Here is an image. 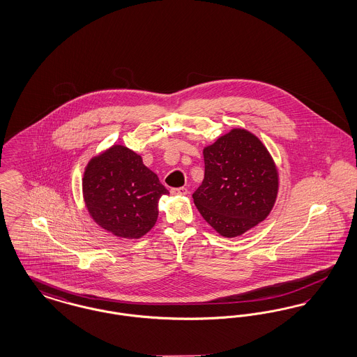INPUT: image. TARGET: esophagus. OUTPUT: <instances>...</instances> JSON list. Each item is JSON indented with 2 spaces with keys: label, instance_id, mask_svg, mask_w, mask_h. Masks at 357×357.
<instances>
[{
  "label": "esophagus",
  "instance_id": "1",
  "mask_svg": "<svg viewBox=\"0 0 357 357\" xmlns=\"http://www.w3.org/2000/svg\"><path fill=\"white\" fill-rule=\"evenodd\" d=\"M187 188L186 187H178V188H171V194L172 195H186Z\"/></svg>",
  "mask_w": 357,
  "mask_h": 357
}]
</instances>
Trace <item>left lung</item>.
Masks as SVG:
<instances>
[{"mask_svg": "<svg viewBox=\"0 0 357 357\" xmlns=\"http://www.w3.org/2000/svg\"><path fill=\"white\" fill-rule=\"evenodd\" d=\"M204 179L194 204L222 237L234 238L264 221L278 194V171L262 142L233 128L204 149Z\"/></svg>", "mask_w": 357, "mask_h": 357, "instance_id": "8db88e82", "label": "left lung"}]
</instances>
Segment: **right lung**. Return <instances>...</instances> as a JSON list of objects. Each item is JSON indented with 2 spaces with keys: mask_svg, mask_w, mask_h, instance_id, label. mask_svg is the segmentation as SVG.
I'll list each match as a JSON object with an SVG mask.
<instances>
[{
  "mask_svg": "<svg viewBox=\"0 0 357 357\" xmlns=\"http://www.w3.org/2000/svg\"><path fill=\"white\" fill-rule=\"evenodd\" d=\"M166 194L169 190L143 165L142 156L121 144L93 156L85 166V207L93 221L116 237L147 234L158 220V202Z\"/></svg>",
  "mask_w": 357,
  "mask_h": 357,
  "instance_id": "obj_1",
  "label": "right lung"
}]
</instances>
